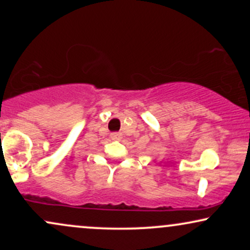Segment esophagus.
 <instances>
[{"label": "esophagus", "mask_w": 250, "mask_h": 250, "mask_svg": "<svg viewBox=\"0 0 250 250\" xmlns=\"http://www.w3.org/2000/svg\"><path fill=\"white\" fill-rule=\"evenodd\" d=\"M110 139H113V140H120V139H121V134H119V133H113V134H110Z\"/></svg>", "instance_id": "obj_1"}]
</instances>
